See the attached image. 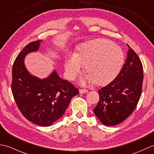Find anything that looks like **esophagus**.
Listing matches in <instances>:
<instances>
[{
  "label": "esophagus",
  "instance_id": "1",
  "mask_svg": "<svg viewBox=\"0 0 154 154\" xmlns=\"http://www.w3.org/2000/svg\"><path fill=\"white\" fill-rule=\"evenodd\" d=\"M79 93H88V90L87 89H79Z\"/></svg>",
  "mask_w": 154,
  "mask_h": 154
}]
</instances>
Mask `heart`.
<instances>
[{"label": "heart", "mask_w": 154, "mask_h": 154, "mask_svg": "<svg viewBox=\"0 0 154 154\" xmlns=\"http://www.w3.org/2000/svg\"><path fill=\"white\" fill-rule=\"evenodd\" d=\"M124 59L119 45L105 39L91 41L81 45L75 54L67 57L65 68L69 79H73L86 65L89 73L81 84L87 82L104 84L112 81L119 73Z\"/></svg>", "instance_id": "b5f03b06"}]
</instances>
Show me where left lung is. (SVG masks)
I'll return each instance as SVG.
<instances>
[{"label":"left lung","instance_id":"1","mask_svg":"<svg viewBox=\"0 0 154 154\" xmlns=\"http://www.w3.org/2000/svg\"><path fill=\"white\" fill-rule=\"evenodd\" d=\"M127 58L117 77L98 91L99 101L93 111L104 125L115 126L126 119L142 94L143 66L138 55L128 45Z\"/></svg>","mask_w":154,"mask_h":154}]
</instances>
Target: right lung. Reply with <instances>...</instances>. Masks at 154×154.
Wrapping results in <instances>:
<instances>
[{"label": "right lung", "mask_w": 154, "mask_h": 154, "mask_svg": "<svg viewBox=\"0 0 154 154\" xmlns=\"http://www.w3.org/2000/svg\"><path fill=\"white\" fill-rule=\"evenodd\" d=\"M41 40L30 42L16 57L12 67V93L18 109L36 125L51 126L63 115L72 98L79 93L73 84L56 71L44 79L30 75L24 65L28 54L36 51Z\"/></svg>", "instance_id": "obj_1"}]
</instances>
